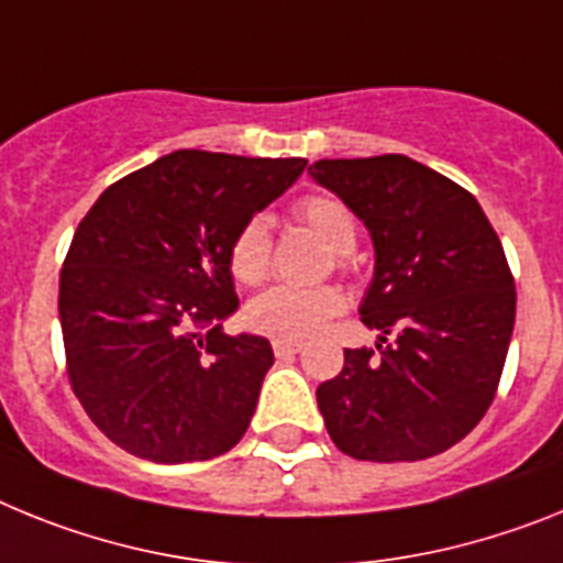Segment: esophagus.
Here are the masks:
<instances>
[{"instance_id": "1", "label": "esophagus", "mask_w": 563, "mask_h": 563, "mask_svg": "<svg viewBox=\"0 0 563 563\" xmlns=\"http://www.w3.org/2000/svg\"><path fill=\"white\" fill-rule=\"evenodd\" d=\"M272 349H275L277 356H291L297 351H302V342L297 340H272Z\"/></svg>"}]
</instances>
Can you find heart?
<instances>
[{"instance_id": "b5f03b06", "label": "heart", "mask_w": 563, "mask_h": 563, "mask_svg": "<svg viewBox=\"0 0 563 563\" xmlns=\"http://www.w3.org/2000/svg\"><path fill=\"white\" fill-rule=\"evenodd\" d=\"M295 214L309 223L334 252H351L356 243L354 214L331 195H306L295 203ZM272 266V232L263 214H254L238 229L229 246V268L241 283H261ZM342 309V295L331 286H280L266 288L249 302L246 320L254 331L277 340H302Z\"/></svg>"}]
</instances>
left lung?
<instances>
[{
  "label": "left lung",
  "mask_w": 563,
  "mask_h": 563,
  "mask_svg": "<svg viewBox=\"0 0 563 563\" xmlns=\"http://www.w3.org/2000/svg\"><path fill=\"white\" fill-rule=\"evenodd\" d=\"M309 175L374 241L360 317L379 342L345 349L317 388L325 430L365 462L437 456L482 422L501 379L516 322L501 241L467 189L408 155L322 158Z\"/></svg>",
  "instance_id": "1"
}]
</instances>
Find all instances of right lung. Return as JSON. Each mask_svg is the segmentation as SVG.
<instances>
[{
	"label": "right lung",
	"mask_w": 563,
	"mask_h": 563,
	"mask_svg": "<svg viewBox=\"0 0 563 563\" xmlns=\"http://www.w3.org/2000/svg\"><path fill=\"white\" fill-rule=\"evenodd\" d=\"M306 158L178 150L115 180L73 234L58 277L67 374L110 442L161 464L232 451L272 345L223 334L238 311L229 246Z\"/></svg>",
	"instance_id": "1"
}]
</instances>
